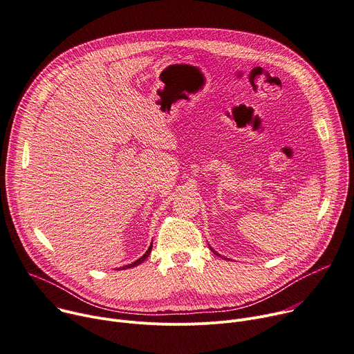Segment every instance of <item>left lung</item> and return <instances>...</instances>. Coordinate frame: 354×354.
Returning <instances> with one entry per match:
<instances>
[{
  "mask_svg": "<svg viewBox=\"0 0 354 354\" xmlns=\"http://www.w3.org/2000/svg\"><path fill=\"white\" fill-rule=\"evenodd\" d=\"M209 249H211V250H212V252H214V253H215V254H216V256H221V254H219V253H216V252H215V250H214V249H212V248H211V246H209ZM221 257H222V256H221Z\"/></svg>",
  "mask_w": 354,
  "mask_h": 354,
  "instance_id": "1",
  "label": "left lung"
}]
</instances>
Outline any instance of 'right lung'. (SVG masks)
Listing matches in <instances>:
<instances>
[{
    "instance_id": "right-lung-1",
    "label": "right lung",
    "mask_w": 354,
    "mask_h": 354,
    "mask_svg": "<svg viewBox=\"0 0 354 354\" xmlns=\"http://www.w3.org/2000/svg\"><path fill=\"white\" fill-rule=\"evenodd\" d=\"M151 246H153V242L150 243V246H149V249L146 250V253L140 257V259H138L136 261H133V263H131V264H128V266H124V267H120V268H122V270H125V268H131V267H136V266H139L140 263H143L147 257H149V254H150V250H151Z\"/></svg>"
}]
</instances>
